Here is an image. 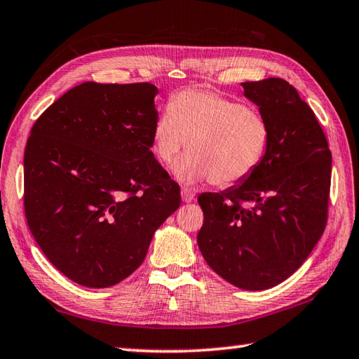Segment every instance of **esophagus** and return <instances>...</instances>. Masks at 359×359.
Returning <instances> with one entry per match:
<instances>
[{
	"mask_svg": "<svg viewBox=\"0 0 359 359\" xmlns=\"http://www.w3.org/2000/svg\"><path fill=\"white\" fill-rule=\"evenodd\" d=\"M182 201L189 203L194 201V193L189 188H182Z\"/></svg>",
	"mask_w": 359,
	"mask_h": 359,
	"instance_id": "1",
	"label": "esophagus"
}]
</instances>
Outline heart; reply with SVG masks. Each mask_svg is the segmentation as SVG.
Listing matches in <instances>:
<instances>
[{
    "mask_svg": "<svg viewBox=\"0 0 359 359\" xmlns=\"http://www.w3.org/2000/svg\"><path fill=\"white\" fill-rule=\"evenodd\" d=\"M269 123L258 110L217 95L189 88L172 97L152 128V147L171 166L188 143V156L175 166V177L193 185L212 180L236 185L254 172L269 146Z\"/></svg>",
    "mask_w": 359,
    "mask_h": 359,
    "instance_id": "b5f03b06",
    "label": "heart"
}]
</instances>
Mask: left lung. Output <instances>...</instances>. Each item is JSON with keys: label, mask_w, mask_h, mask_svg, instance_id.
Returning a JSON list of instances; mask_svg holds the SVG:
<instances>
[{"label": "left lung", "mask_w": 359, "mask_h": 359, "mask_svg": "<svg viewBox=\"0 0 359 359\" xmlns=\"http://www.w3.org/2000/svg\"><path fill=\"white\" fill-rule=\"evenodd\" d=\"M269 123L268 151L248 179L202 193L198 245L226 282L263 291L291 277L325 230L332 152L314 111L280 77L243 82Z\"/></svg>", "instance_id": "8db88e82"}]
</instances>
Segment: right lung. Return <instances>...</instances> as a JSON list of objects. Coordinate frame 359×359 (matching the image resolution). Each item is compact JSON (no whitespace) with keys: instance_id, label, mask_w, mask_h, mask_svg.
Instances as JSON below:
<instances>
[{"instance_id":"add662e5","label":"right lung","mask_w":359,"mask_h":359,"mask_svg":"<svg viewBox=\"0 0 359 359\" xmlns=\"http://www.w3.org/2000/svg\"><path fill=\"white\" fill-rule=\"evenodd\" d=\"M152 83L83 82L35 121L25 149V213L46 258L87 287L135 271L180 188L154 157Z\"/></svg>"}]
</instances>
